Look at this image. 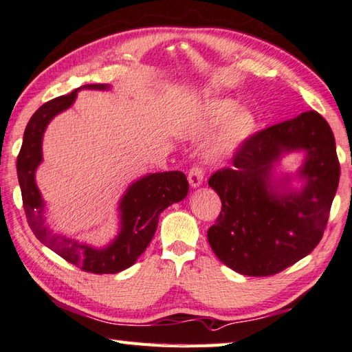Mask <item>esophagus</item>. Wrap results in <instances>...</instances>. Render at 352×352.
<instances>
[{
  "mask_svg": "<svg viewBox=\"0 0 352 352\" xmlns=\"http://www.w3.org/2000/svg\"><path fill=\"white\" fill-rule=\"evenodd\" d=\"M188 182L191 188H197L204 182V170L199 167H192L188 173Z\"/></svg>",
  "mask_w": 352,
  "mask_h": 352,
  "instance_id": "esophagus-1",
  "label": "esophagus"
}]
</instances>
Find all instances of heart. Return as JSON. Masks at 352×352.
<instances>
[{"label": "heart", "instance_id": "1", "mask_svg": "<svg viewBox=\"0 0 352 352\" xmlns=\"http://www.w3.org/2000/svg\"><path fill=\"white\" fill-rule=\"evenodd\" d=\"M239 103L231 98H212L202 106L195 136H206L220 127L211 144L206 148V161L212 166H221L240 152L256 131L254 113L239 109Z\"/></svg>", "mask_w": 352, "mask_h": 352}]
</instances>
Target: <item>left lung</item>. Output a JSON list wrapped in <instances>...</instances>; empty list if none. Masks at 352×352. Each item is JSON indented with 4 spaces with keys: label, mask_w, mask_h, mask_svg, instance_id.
I'll use <instances>...</instances> for the list:
<instances>
[{
    "label": "left lung",
    "mask_w": 352,
    "mask_h": 352,
    "mask_svg": "<svg viewBox=\"0 0 352 352\" xmlns=\"http://www.w3.org/2000/svg\"><path fill=\"white\" fill-rule=\"evenodd\" d=\"M304 153L295 174L274 177L276 164ZM340 166L331 127L316 111L255 133L234 156L232 168L214 173L208 185L221 212L208 229L212 252L248 276L275 275L318 246L339 186ZM292 180L301 182L293 189Z\"/></svg>",
    "instance_id": "1"
}]
</instances>
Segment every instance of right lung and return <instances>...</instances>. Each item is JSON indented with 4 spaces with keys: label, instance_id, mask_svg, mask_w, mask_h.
Listing matches in <instances>:
<instances>
[{
    "label": "right lung",
    "instance_id": "right-lung-1",
    "mask_svg": "<svg viewBox=\"0 0 352 352\" xmlns=\"http://www.w3.org/2000/svg\"><path fill=\"white\" fill-rule=\"evenodd\" d=\"M82 89L109 91L111 85H83L68 96L50 100L33 113L18 155V181L28 225L36 239L85 272L100 275L118 274L131 267L144 252L156 232L160 214L188 195V181L182 171L148 173L136 179L120 199L117 234L104 246H96L94 243L80 241L53 231L47 221L45 200L36 185V170L44 161L42 140L50 121L73 106L77 92Z\"/></svg>",
    "mask_w": 352,
    "mask_h": 352
}]
</instances>
